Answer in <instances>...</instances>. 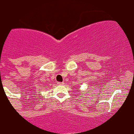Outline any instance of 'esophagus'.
I'll use <instances>...</instances> for the list:
<instances>
[{
	"label": "esophagus",
	"instance_id": "esophagus-1",
	"mask_svg": "<svg viewBox=\"0 0 134 134\" xmlns=\"http://www.w3.org/2000/svg\"><path fill=\"white\" fill-rule=\"evenodd\" d=\"M57 84H58V85H63V84H64V83H63V82H58Z\"/></svg>",
	"mask_w": 134,
	"mask_h": 134
}]
</instances>
